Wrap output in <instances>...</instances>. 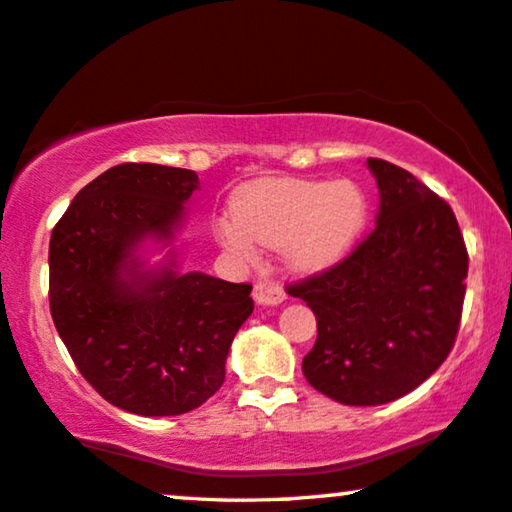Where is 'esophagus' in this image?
Returning <instances> with one entry per match:
<instances>
[{
  "mask_svg": "<svg viewBox=\"0 0 512 512\" xmlns=\"http://www.w3.org/2000/svg\"><path fill=\"white\" fill-rule=\"evenodd\" d=\"M252 297H255L257 304H264V306H276L285 302V290L281 288L278 283H269V281H260L255 285V292H252Z\"/></svg>",
  "mask_w": 512,
  "mask_h": 512,
  "instance_id": "esophagus-1",
  "label": "esophagus"
}]
</instances>
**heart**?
Returning a JSON list of instances; mask_svg holds the SVG:
<instances>
[{"label": "heart", "mask_w": 512, "mask_h": 512, "mask_svg": "<svg viewBox=\"0 0 512 512\" xmlns=\"http://www.w3.org/2000/svg\"><path fill=\"white\" fill-rule=\"evenodd\" d=\"M367 222V199L356 182L260 180L236 192L234 222L220 224V238L238 255H252V241L281 248L297 271H316L344 260Z\"/></svg>", "instance_id": "heart-1"}]
</instances>
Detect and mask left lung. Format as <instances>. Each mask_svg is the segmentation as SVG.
Masks as SVG:
<instances>
[{"label": "left lung", "mask_w": 512, "mask_h": 512, "mask_svg": "<svg viewBox=\"0 0 512 512\" xmlns=\"http://www.w3.org/2000/svg\"><path fill=\"white\" fill-rule=\"evenodd\" d=\"M379 187L374 229L335 267L288 295L316 313L302 360L309 384L342 405H384L431 377L452 351L466 295L459 222L407 170L367 159Z\"/></svg>", "instance_id": "1"}]
</instances>
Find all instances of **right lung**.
I'll return each mask as SVG.
<instances>
[{"label":"right lung","mask_w":512,"mask_h":512,"mask_svg":"<svg viewBox=\"0 0 512 512\" xmlns=\"http://www.w3.org/2000/svg\"><path fill=\"white\" fill-rule=\"evenodd\" d=\"M199 175L121 163L74 196L49 245V302L63 344L107 403L140 417H175L224 384L229 346L255 309L248 283L180 274L138 255L173 243Z\"/></svg>","instance_id":"1"}]
</instances>
